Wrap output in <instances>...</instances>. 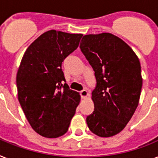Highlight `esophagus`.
Masks as SVG:
<instances>
[{"label": "esophagus", "instance_id": "34e87169", "mask_svg": "<svg viewBox=\"0 0 158 158\" xmlns=\"http://www.w3.org/2000/svg\"><path fill=\"white\" fill-rule=\"evenodd\" d=\"M80 94L81 98H86L89 96V93L87 92V90H85V89H83L82 91H81Z\"/></svg>", "mask_w": 158, "mask_h": 158}]
</instances>
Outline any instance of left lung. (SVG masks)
Returning a JSON list of instances; mask_svg holds the SVG:
<instances>
[{"instance_id":"left-lung-1","label":"left lung","mask_w":158,"mask_h":158,"mask_svg":"<svg viewBox=\"0 0 158 158\" xmlns=\"http://www.w3.org/2000/svg\"><path fill=\"white\" fill-rule=\"evenodd\" d=\"M80 48L97 81L91 97L94 110L87 116V125L100 137L113 136L126 127L139 103L140 60L123 40L110 33L84 35Z\"/></svg>"}]
</instances>
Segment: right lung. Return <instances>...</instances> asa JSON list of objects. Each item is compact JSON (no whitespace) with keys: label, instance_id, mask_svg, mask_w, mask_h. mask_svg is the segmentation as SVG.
<instances>
[{"label":"right lung","instance_id":"add662e5","mask_svg":"<svg viewBox=\"0 0 158 158\" xmlns=\"http://www.w3.org/2000/svg\"><path fill=\"white\" fill-rule=\"evenodd\" d=\"M81 37L48 31L28 47L21 60L16 78L18 101L31 127L42 136L66 133L80 102L79 93L64 83L61 64L78 48Z\"/></svg>","mask_w":158,"mask_h":158}]
</instances>
